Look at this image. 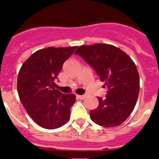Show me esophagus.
I'll return each instance as SVG.
<instances>
[{
	"label": "esophagus",
	"instance_id": "esophagus-1",
	"mask_svg": "<svg viewBox=\"0 0 159 159\" xmlns=\"http://www.w3.org/2000/svg\"><path fill=\"white\" fill-rule=\"evenodd\" d=\"M76 97L78 99H84L85 98V95H76Z\"/></svg>",
	"mask_w": 159,
	"mask_h": 159
}]
</instances>
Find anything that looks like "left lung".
Here are the masks:
<instances>
[{
  "label": "left lung",
  "instance_id": "obj_1",
  "mask_svg": "<svg viewBox=\"0 0 159 159\" xmlns=\"http://www.w3.org/2000/svg\"><path fill=\"white\" fill-rule=\"evenodd\" d=\"M75 53L93 67L108 88L104 99L98 97L99 106L90 111L91 119L105 127L122 124L134 110L139 92V75L134 61L123 50L107 43L82 45Z\"/></svg>",
  "mask_w": 159,
  "mask_h": 159
}]
</instances>
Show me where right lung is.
I'll return each instance as SVG.
<instances>
[{"instance_id": "obj_1", "label": "right lung", "mask_w": 159, "mask_h": 159, "mask_svg": "<svg viewBox=\"0 0 159 159\" xmlns=\"http://www.w3.org/2000/svg\"><path fill=\"white\" fill-rule=\"evenodd\" d=\"M76 48L40 49L31 55L20 69L19 98L29 116L43 128H59L69 120L75 95L63 94L53 86L64 63Z\"/></svg>"}]
</instances>
